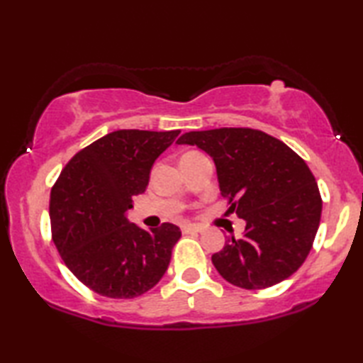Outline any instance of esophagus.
Listing matches in <instances>:
<instances>
[{"label": "esophagus", "mask_w": 363, "mask_h": 363, "mask_svg": "<svg viewBox=\"0 0 363 363\" xmlns=\"http://www.w3.org/2000/svg\"><path fill=\"white\" fill-rule=\"evenodd\" d=\"M196 232H200L199 227H195V225H190V224L182 225V233H196Z\"/></svg>", "instance_id": "obj_1"}]
</instances>
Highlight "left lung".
Here are the masks:
<instances>
[{"label":"left lung","instance_id":"8db88e82","mask_svg":"<svg viewBox=\"0 0 363 363\" xmlns=\"http://www.w3.org/2000/svg\"><path fill=\"white\" fill-rule=\"evenodd\" d=\"M177 144L205 150L216 164L229 211L247 225L211 256L218 272L245 290H262L293 275L306 261L320 224L314 174L290 147L251 128L190 131Z\"/></svg>","mask_w":363,"mask_h":363}]
</instances>
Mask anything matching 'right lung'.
<instances>
[{"label": "right lung", "mask_w": 363, "mask_h": 363, "mask_svg": "<svg viewBox=\"0 0 363 363\" xmlns=\"http://www.w3.org/2000/svg\"><path fill=\"white\" fill-rule=\"evenodd\" d=\"M174 131L120 130L73 157L51 190L52 240L72 274L107 298H136L169 266L181 229L164 223L144 230L126 218L144 194L155 160L179 136Z\"/></svg>", "instance_id": "add662e5"}]
</instances>
